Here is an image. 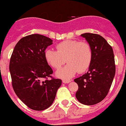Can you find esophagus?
<instances>
[{"label": "esophagus", "mask_w": 126, "mask_h": 126, "mask_svg": "<svg viewBox=\"0 0 126 126\" xmlns=\"http://www.w3.org/2000/svg\"><path fill=\"white\" fill-rule=\"evenodd\" d=\"M63 83H69L71 82V80H66V79H64L63 80Z\"/></svg>", "instance_id": "esophagus-1"}]
</instances>
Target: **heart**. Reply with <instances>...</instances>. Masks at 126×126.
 <instances>
[{"label":"heart","mask_w":126,"mask_h":126,"mask_svg":"<svg viewBox=\"0 0 126 126\" xmlns=\"http://www.w3.org/2000/svg\"><path fill=\"white\" fill-rule=\"evenodd\" d=\"M57 50L47 49L45 58L47 62L54 69L65 67L57 71L58 77L69 79L77 72L83 73L90 67L93 59V50L89 43L77 40H67L58 43Z\"/></svg>","instance_id":"1"}]
</instances>
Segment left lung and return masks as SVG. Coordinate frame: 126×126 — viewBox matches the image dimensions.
<instances>
[{"label":"left lung","instance_id":"obj_1","mask_svg":"<svg viewBox=\"0 0 126 126\" xmlns=\"http://www.w3.org/2000/svg\"><path fill=\"white\" fill-rule=\"evenodd\" d=\"M93 50L92 64L87 73L74 79L78 85L76 97L80 103L93 105L106 97L115 74L114 54L112 47L98 34H81Z\"/></svg>","mask_w":126,"mask_h":126}]
</instances>
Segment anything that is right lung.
Segmentation results:
<instances>
[{
  "instance_id": "1",
  "label": "right lung",
  "mask_w": 126,
  "mask_h": 126,
  "mask_svg": "<svg viewBox=\"0 0 126 126\" xmlns=\"http://www.w3.org/2000/svg\"><path fill=\"white\" fill-rule=\"evenodd\" d=\"M52 42L42 34L24 36L16 45L10 59L14 92L26 106L34 110L49 107L62 84V80L52 76L53 70L45 58V50Z\"/></svg>"
}]
</instances>
